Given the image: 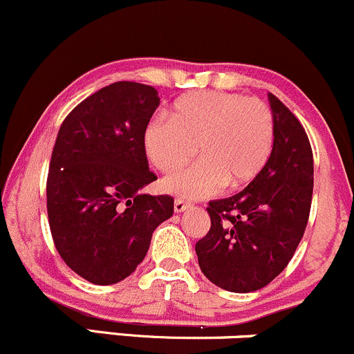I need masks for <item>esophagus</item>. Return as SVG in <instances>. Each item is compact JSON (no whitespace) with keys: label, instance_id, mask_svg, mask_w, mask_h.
<instances>
[{"label":"esophagus","instance_id":"esophagus-1","mask_svg":"<svg viewBox=\"0 0 354 354\" xmlns=\"http://www.w3.org/2000/svg\"><path fill=\"white\" fill-rule=\"evenodd\" d=\"M189 207H192V205H189L188 201H185V200H174V212H176V213L185 212V209H188Z\"/></svg>","mask_w":354,"mask_h":354}]
</instances>
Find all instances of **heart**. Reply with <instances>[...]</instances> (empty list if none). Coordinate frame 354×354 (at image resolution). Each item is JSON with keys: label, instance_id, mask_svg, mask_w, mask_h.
Returning <instances> with one entry per match:
<instances>
[{"label": "heart", "instance_id": "1", "mask_svg": "<svg viewBox=\"0 0 354 354\" xmlns=\"http://www.w3.org/2000/svg\"><path fill=\"white\" fill-rule=\"evenodd\" d=\"M274 146V115L259 99L203 91L176 100L171 115L158 114L142 131L147 159L161 173L192 168L162 181V189L186 200L247 185L263 169Z\"/></svg>", "mask_w": 354, "mask_h": 354}]
</instances>
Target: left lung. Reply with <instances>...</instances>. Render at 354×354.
I'll list each match as a JSON object with an SVG mask.
<instances>
[{"instance_id": "1", "label": "left lung", "mask_w": 354, "mask_h": 354, "mask_svg": "<svg viewBox=\"0 0 354 354\" xmlns=\"http://www.w3.org/2000/svg\"><path fill=\"white\" fill-rule=\"evenodd\" d=\"M274 146L245 189L209 201V232L195 245L208 281L230 292H252L274 281L304 235L313 200V151L304 127L275 95Z\"/></svg>"}]
</instances>
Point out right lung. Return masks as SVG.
Listing matches in <instances>:
<instances>
[{
	"label": "right lung",
	"instance_id": "right-lung-1",
	"mask_svg": "<svg viewBox=\"0 0 354 354\" xmlns=\"http://www.w3.org/2000/svg\"><path fill=\"white\" fill-rule=\"evenodd\" d=\"M158 106L151 85L115 82L82 100L58 131L46 180L50 230L64 262L92 284L133 274L173 215V198L141 193L156 180L142 131Z\"/></svg>",
	"mask_w": 354,
	"mask_h": 354
}]
</instances>
